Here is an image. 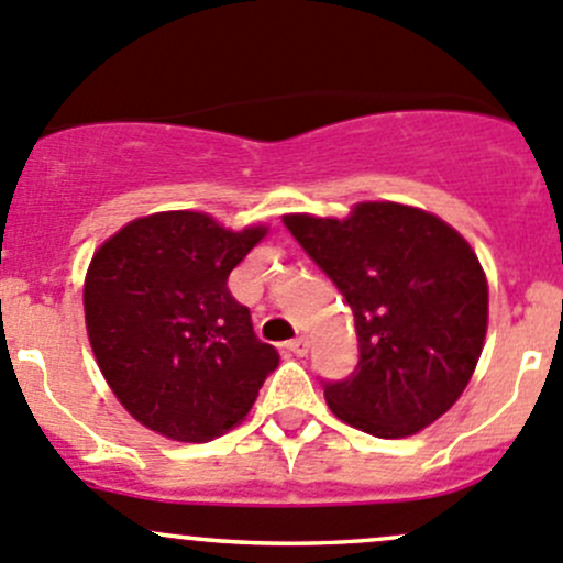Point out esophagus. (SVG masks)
Segmentation results:
<instances>
[{
    "label": "esophagus",
    "mask_w": 563,
    "mask_h": 563,
    "mask_svg": "<svg viewBox=\"0 0 563 563\" xmlns=\"http://www.w3.org/2000/svg\"><path fill=\"white\" fill-rule=\"evenodd\" d=\"M286 349L291 351L294 356H305V354H308L310 343H308V338H294L291 343H286Z\"/></svg>",
    "instance_id": "obj_1"
}]
</instances>
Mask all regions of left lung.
<instances>
[{
	"label": "left lung",
	"mask_w": 563,
	"mask_h": 563,
	"mask_svg": "<svg viewBox=\"0 0 563 563\" xmlns=\"http://www.w3.org/2000/svg\"><path fill=\"white\" fill-rule=\"evenodd\" d=\"M286 229L354 313L360 362L323 397L343 422L402 439L450 411L487 332V280L452 225L391 201L345 220L286 214Z\"/></svg>",
	"instance_id": "1"
}]
</instances>
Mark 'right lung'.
<instances>
[{"mask_svg":"<svg viewBox=\"0 0 563 563\" xmlns=\"http://www.w3.org/2000/svg\"><path fill=\"white\" fill-rule=\"evenodd\" d=\"M203 212L139 218L100 245L84 283V313L108 387L144 428L203 444L253 408L280 365L261 343L229 275L264 240Z\"/></svg>","mask_w":563,"mask_h":563,"instance_id":"1","label":"right lung"}]
</instances>
